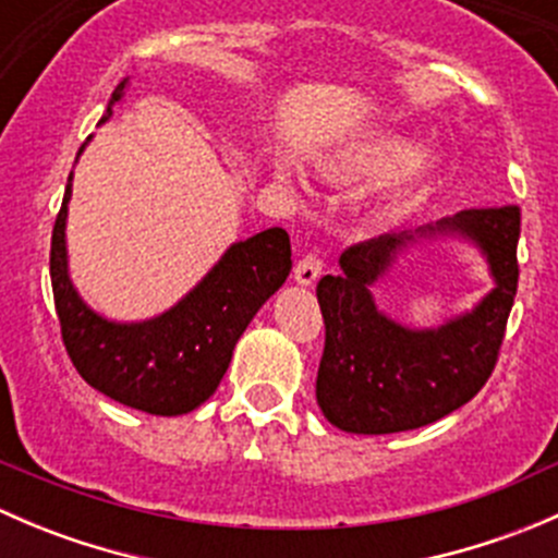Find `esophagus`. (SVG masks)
Here are the masks:
<instances>
[{"label":"esophagus","instance_id":"esophagus-1","mask_svg":"<svg viewBox=\"0 0 558 558\" xmlns=\"http://www.w3.org/2000/svg\"><path fill=\"white\" fill-rule=\"evenodd\" d=\"M320 269H324V258L318 253H307L305 258H300V264L294 267V278L300 286H313L318 280Z\"/></svg>","mask_w":558,"mask_h":558}]
</instances>
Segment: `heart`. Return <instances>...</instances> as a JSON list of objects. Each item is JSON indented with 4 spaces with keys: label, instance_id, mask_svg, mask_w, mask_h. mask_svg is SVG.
I'll list each match as a JSON object with an SVG mask.
<instances>
[{
    "label": "heart",
    "instance_id": "b5f03b06",
    "mask_svg": "<svg viewBox=\"0 0 558 558\" xmlns=\"http://www.w3.org/2000/svg\"><path fill=\"white\" fill-rule=\"evenodd\" d=\"M435 167V156L418 154V143L402 134H380L348 143L324 159V172L342 183L380 180L393 173L391 194L384 205L386 218H397L408 210L415 191L429 180Z\"/></svg>",
    "mask_w": 558,
    "mask_h": 558
}]
</instances>
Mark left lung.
Segmentation results:
<instances>
[{
    "label": "left lung",
    "mask_w": 558,
    "mask_h": 558,
    "mask_svg": "<svg viewBox=\"0 0 558 558\" xmlns=\"http://www.w3.org/2000/svg\"><path fill=\"white\" fill-rule=\"evenodd\" d=\"M521 210L470 207L415 232L380 234L351 245L337 275L318 280L326 342L315 399L337 429L393 435L435 424L470 402L492 375L519 289ZM459 236L489 262L495 289L437 330H410L377 311L372 286L396 256L421 239Z\"/></svg>",
    "instance_id": "8db88e82"
}]
</instances>
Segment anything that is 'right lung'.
Returning a JSON list of instances; mask_svg holds the SVG:
<instances>
[{
    "mask_svg": "<svg viewBox=\"0 0 558 558\" xmlns=\"http://www.w3.org/2000/svg\"><path fill=\"white\" fill-rule=\"evenodd\" d=\"M126 83L123 77L112 92L102 123L126 94ZM70 196L72 174L50 240L56 315L72 364L88 386L126 408L150 415L191 413L213 397L253 315L289 278V234L272 227L240 240L170 311L118 324L94 313L70 280L64 234Z\"/></svg>",
    "mask_w": 558,
    "mask_h": 558,
    "instance_id": "right-lung-1",
    "label": "right lung"
}]
</instances>
